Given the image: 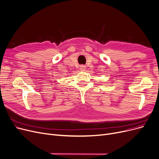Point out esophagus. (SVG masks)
<instances>
[{
	"label": "esophagus",
	"instance_id": "34e87169",
	"mask_svg": "<svg viewBox=\"0 0 159 159\" xmlns=\"http://www.w3.org/2000/svg\"><path fill=\"white\" fill-rule=\"evenodd\" d=\"M80 71H85L86 66L84 65H81L80 67Z\"/></svg>",
	"mask_w": 159,
	"mask_h": 159
}]
</instances>
